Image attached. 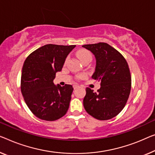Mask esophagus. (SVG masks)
Returning <instances> with one entry per match:
<instances>
[{"label": "esophagus", "mask_w": 155, "mask_h": 155, "mask_svg": "<svg viewBox=\"0 0 155 155\" xmlns=\"http://www.w3.org/2000/svg\"><path fill=\"white\" fill-rule=\"evenodd\" d=\"M78 87H79V85H77V84H74V85H73V87H74V89H77V88H78Z\"/></svg>", "instance_id": "1"}]
</instances>
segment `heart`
Segmentation results:
<instances>
[{"label": "heart", "instance_id": "1", "mask_svg": "<svg viewBox=\"0 0 155 155\" xmlns=\"http://www.w3.org/2000/svg\"><path fill=\"white\" fill-rule=\"evenodd\" d=\"M77 55L79 57V58L81 60V61H84L85 59L87 58H92V55L91 52L89 51H87L86 49H81L79 50L78 51H77ZM68 58H67L65 60V63L68 61ZM85 77V74H80L78 75L77 78H79V79H81V78H84Z\"/></svg>", "mask_w": 155, "mask_h": 155}]
</instances>
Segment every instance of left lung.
<instances>
[{
  "label": "left lung",
  "mask_w": 155,
  "mask_h": 155,
  "mask_svg": "<svg viewBox=\"0 0 155 155\" xmlns=\"http://www.w3.org/2000/svg\"><path fill=\"white\" fill-rule=\"evenodd\" d=\"M82 47L95 56L96 68L92 78L101 82L97 92L86 87L84 107L94 118L111 119L123 109L130 94L131 77L128 64L118 51L107 43Z\"/></svg>",
  "instance_id": "left-lung-1"
}]
</instances>
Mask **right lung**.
Here are the masks:
<instances>
[{
  "label": "right lung",
  "instance_id": "right-lung-1",
  "mask_svg": "<svg viewBox=\"0 0 155 155\" xmlns=\"http://www.w3.org/2000/svg\"><path fill=\"white\" fill-rule=\"evenodd\" d=\"M75 47L49 44L26 58L22 68L21 91L28 107L38 118L54 121L68 111L73 87L69 84L55 85L54 80Z\"/></svg>",
  "mask_w": 155,
  "mask_h": 155
}]
</instances>
